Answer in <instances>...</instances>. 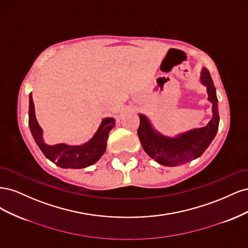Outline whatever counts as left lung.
I'll return each mask as SVG.
<instances>
[{"mask_svg": "<svg viewBox=\"0 0 248 248\" xmlns=\"http://www.w3.org/2000/svg\"><path fill=\"white\" fill-rule=\"evenodd\" d=\"M200 79L202 85L207 88L208 100L212 103V119L206 126L176 137H167L154 128L148 117L139 115L138 136L142 149L152 159L162 166L178 167L199 158L211 144L218 130V99L211 76L206 68L202 69Z\"/></svg>", "mask_w": 248, "mask_h": 248, "instance_id": "1", "label": "left lung"}]
</instances>
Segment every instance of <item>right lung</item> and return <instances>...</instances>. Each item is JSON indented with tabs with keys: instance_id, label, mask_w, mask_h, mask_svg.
Segmentation results:
<instances>
[{
	"instance_id": "right-lung-1",
	"label": "right lung",
	"mask_w": 248,
	"mask_h": 248,
	"mask_svg": "<svg viewBox=\"0 0 248 248\" xmlns=\"http://www.w3.org/2000/svg\"><path fill=\"white\" fill-rule=\"evenodd\" d=\"M29 126L37 146L44 156L62 169H84L92 166L104 154L107 150L108 133L115 127L114 118H104L93 138L79 146L67 144L47 145L43 140V130L37 122L32 93L29 95Z\"/></svg>"
}]
</instances>
